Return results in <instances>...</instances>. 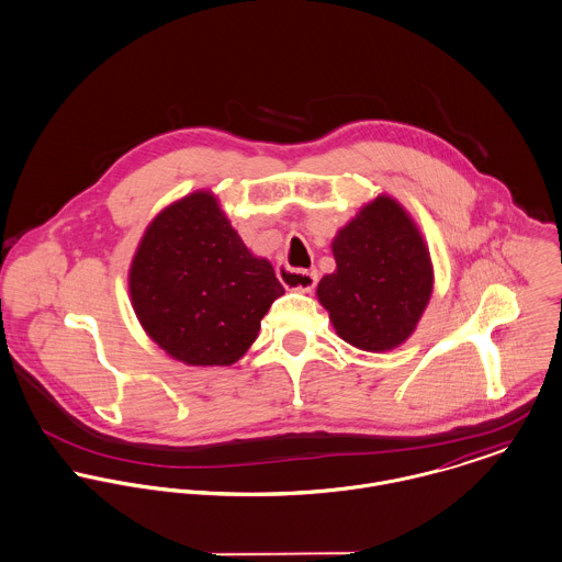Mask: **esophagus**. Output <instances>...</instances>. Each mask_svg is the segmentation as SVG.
Returning <instances> with one entry per match:
<instances>
[{"label": "esophagus", "instance_id": "obj_1", "mask_svg": "<svg viewBox=\"0 0 562 562\" xmlns=\"http://www.w3.org/2000/svg\"><path fill=\"white\" fill-rule=\"evenodd\" d=\"M278 278L286 289H297V291H313L317 286V271H304V269H291L282 265L278 269Z\"/></svg>", "mask_w": 562, "mask_h": 562}]
</instances>
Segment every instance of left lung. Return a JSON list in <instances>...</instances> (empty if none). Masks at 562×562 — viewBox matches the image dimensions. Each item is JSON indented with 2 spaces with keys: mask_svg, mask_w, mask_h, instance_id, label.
<instances>
[{
  "mask_svg": "<svg viewBox=\"0 0 562 562\" xmlns=\"http://www.w3.org/2000/svg\"><path fill=\"white\" fill-rule=\"evenodd\" d=\"M337 271L317 297L338 337L367 351H386L411 337L432 295V260L419 227L389 195L338 229Z\"/></svg>",
  "mask_w": 562,
  "mask_h": 562,
  "instance_id": "obj_1",
  "label": "left lung"
}]
</instances>
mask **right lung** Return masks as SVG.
Listing matches in <instances>:
<instances>
[{
	"label": "right lung",
	"instance_id": "1",
	"mask_svg": "<svg viewBox=\"0 0 562 562\" xmlns=\"http://www.w3.org/2000/svg\"><path fill=\"white\" fill-rule=\"evenodd\" d=\"M284 295L267 258H256L211 191L165 209L147 225L130 267L143 330L191 367L236 362L260 319Z\"/></svg>",
	"mask_w": 562,
	"mask_h": 562
}]
</instances>
